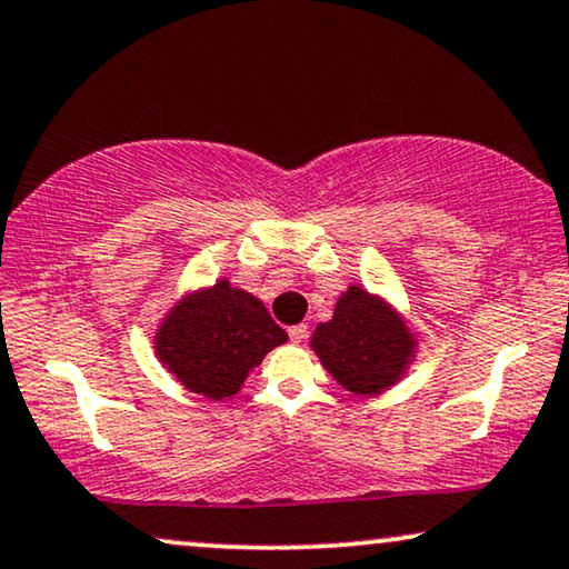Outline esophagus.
<instances>
[{"label":"esophagus","mask_w":569,"mask_h":569,"mask_svg":"<svg viewBox=\"0 0 569 569\" xmlns=\"http://www.w3.org/2000/svg\"><path fill=\"white\" fill-rule=\"evenodd\" d=\"M306 337H308V326H306V323L292 326V329H290V339L295 341V345H300V341L306 339Z\"/></svg>","instance_id":"obj_1"}]
</instances>
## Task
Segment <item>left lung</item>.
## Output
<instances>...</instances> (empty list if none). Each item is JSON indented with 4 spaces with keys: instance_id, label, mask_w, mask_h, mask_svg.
<instances>
[{
    "instance_id": "8db88e82",
    "label": "left lung",
    "mask_w": 569,
    "mask_h": 569,
    "mask_svg": "<svg viewBox=\"0 0 569 569\" xmlns=\"http://www.w3.org/2000/svg\"><path fill=\"white\" fill-rule=\"evenodd\" d=\"M310 347L333 380L355 396L386 391L415 357L407 321L357 284L341 295L331 321L318 323Z\"/></svg>"
}]
</instances>
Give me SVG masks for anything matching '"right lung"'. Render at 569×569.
I'll use <instances>...</instances> for the list:
<instances>
[{"label": "right lung", "mask_w": 569, "mask_h": 569, "mask_svg": "<svg viewBox=\"0 0 569 569\" xmlns=\"http://www.w3.org/2000/svg\"><path fill=\"white\" fill-rule=\"evenodd\" d=\"M284 341V329L271 321L259 298L220 279L170 308L154 349L189 391L222 401L236 396L248 372Z\"/></svg>", "instance_id": "add662e5"}]
</instances>
